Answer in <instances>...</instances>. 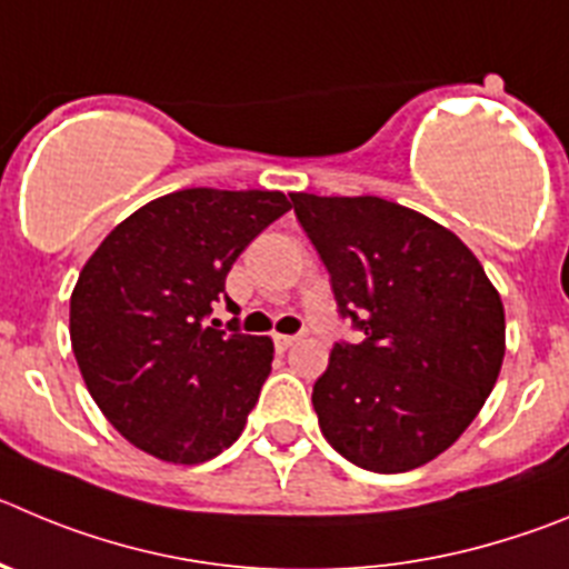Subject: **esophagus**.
Listing matches in <instances>:
<instances>
[{
    "label": "esophagus",
    "instance_id": "34e87169",
    "mask_svg": "<svg viewBox=\"0 0 569 569\" xmlns=\"http://www.w3.org/2000/svg\"><path fill=\"white\" fill-rule=\"evenodd\" d=\"M296 341H299V336H273L276 349H288V347H293Z\"/></svg>",
    "mask_w": 569,
    "mask_h": 569
}]
</instances>
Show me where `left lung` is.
<instances>
[{"label": "left lung", "instance_id": "8db88e82", "mask_svg": "<svg viewBox=\"0 0 569 569\" xmlns=\"http://www.w3.org/2000/svg\"><path fill=\"white\" fill-rule=\"evenodd\" d=\"M330 273L338 312L363 332L336 343L312 387L321 435L378 473L455 446L505 358V307L457 233L380 197L290 194Z\"/></svg>", "mask_w": 569, "mask_h": 569}]
</instances>
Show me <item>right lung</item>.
Instances as JSON below:
<instances>
[{
	"mask_svg": "<svg viewBox=\"0 0 569 569\" xmlns=\"http://www.w3.org/2000/svg\"><path fill=\"white\" fill-rule=\"evenodd\" d=\"M281 191L182 189L127 217L70 296L81 378L146 455L197 466L226 451L270 375L273 341L208 325L237 257L281 213Z\"/></svg>",
	"mask_w": 569,
	"mask_h": 569,
	"instance_id": "1",
	"label": "right lung"
}]
</instances>
